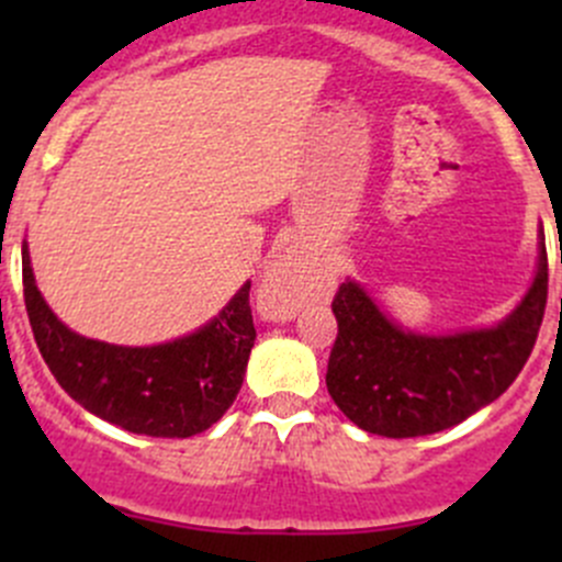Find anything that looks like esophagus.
Segmentation results:
<instances>
[{
  "label": "esophagus",
  "mask_w": 562,
  "mask_h": 562,
  "mask_svg": "<svg viewBox=\"0 0 562 562\" xmlns=\"http://www.w3.org/2000/svg\"><path fill=\"white\" fill-rule=\"evenodd\" d=\"M310 285V271L302 260L296 258H280L269 271H266L263 291H260V302H263L266 313L271 317L288 321L299 313L304 304Z\"/></svg>",
  "instance_id": "esophagus-1"
}]
</instances>
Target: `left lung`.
I'll list each match as a JSON object with an SVG mask.
<instances>
[{
	"label": "left lung",
	"mask_w": 562,
	"mask_h": 562,
	"mask_svg": "<svg viewBox=\"0 0 562 562\" xmlns=\"http://www.w3.org/2000/svg\"><path fill=\"white\" fill-rule=\"evenodd\" d=\"M547 247L522 304L495 328L427 337L396 326L356 282L334 293L337 339L326 389L372 435L418 438L449 429L495 402L530 359L547 310Z\"/></svg>",
	"instance_id": "obj_1"
}]
</instances>
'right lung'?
<instances>
[{
    "label": "right lung",
    "instance_id": "add662e5",
    "mask_svg": "<svg viewBox=\"0 0 562 562\" xmlns=\"http://www.w3.org/2000/svg\"><path fill=\"white\" fill-rule=\"evenodd\" d=\"M24 304L35 342L61 389L108 424L149 438H190L223 418L245 381L255 342L249 282L212 323L151 348H122L70 331L35 285L21 247Z\"/></svg>",
    "mask_w": 562,
    "mask_h": 562
}]
</instances>
